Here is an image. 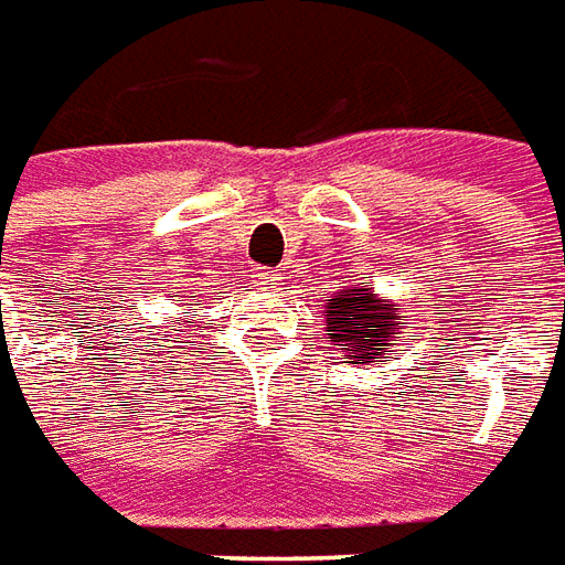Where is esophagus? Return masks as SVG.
Masks as SVG:
<instances>
[{
  "instance_id": "1",
  "label": "esophagus",
  "mask_w": 565,
  "mask_h": 565,
  "mask_svg": "<svg viewBox=\"0 0 565 565\" xmlns=\"http://www.w3.org/2000/svg\"><path fill=\"white\" fill-rule=\"evenodd\" d=\"M258 279H262L264 286H270V289H274V286H279V279H282V276L274 274V270H264V274H258Z\"/></svg>"
}]
</instances>
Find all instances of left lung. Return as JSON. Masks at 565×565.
I'll use <instances>...</instances> for the list:
<instances>
[{"instance_id": "8db88e82", "label": "left lung", "mask_w": 565, "mask_h": 565, "mask_svg": "<svg viewBox=\"0 0 565 565\" xmlns=\"http://www.w3.org/2000/svg\"><path fill=\"white\" fill-rule=\"evenodd\" d=\"M395 310V303L377 301L367 289L338 291L326 307V322L334 347L350 353L353 365H362L367 359H390Z\"/></svg>"}]
</instances>
